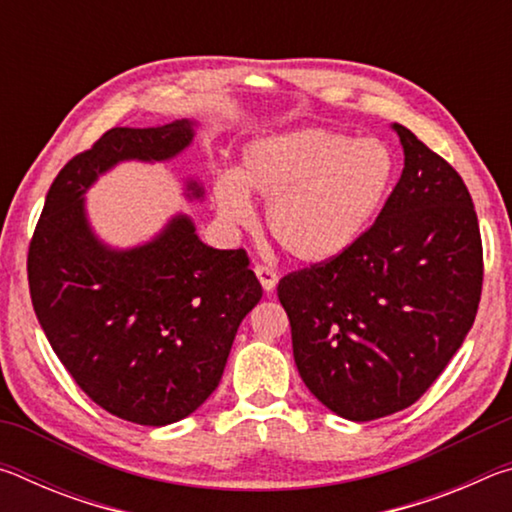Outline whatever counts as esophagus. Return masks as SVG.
Segmentation results:
<instances>
[{
	"label": "esophagus",
	"instance_id": "obj_1",
	"mask_svg": "<svg viewBox=\"0 0 512 512\" xmlns=\"http://www.w3.org/2000/svg\"><path fill=\"white\" fill-rule=\"evenodd\" d=\"M255 275H257V280L262 282L264 291H273L277 287V273L273 271V268H268L264 264H257L255 266Z\"/></svg>",
	"mask_w": 512,
	"mask_h": 512
}]
</instances>
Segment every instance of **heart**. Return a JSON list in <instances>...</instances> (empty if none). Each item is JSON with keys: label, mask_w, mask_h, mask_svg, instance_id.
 <instances>
[{"label": "heart", "mask_w": 512, "mask_h": 512, "mask_svg": "<svg viewBox=\"0 0 512 512\" xmlns=\"http://www.w3.org/2000/svg\"><path fill=\"white\" fill-rule=\"evenodd\" d=\"M393 178V153L375 137L298 128L250 142L237 176L216 180L214 201L225 221L248 228L255 223L248 194L262 196L277 244L296 262L323 264L366 232Z\"/></svg>", "instance_id": "heart-1"}]
</instances>
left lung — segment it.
Segmentation results:
<instances>
[{
    "mask_svg": "<svg viewBox=\"0 0 512 512\" xmlns=\"http://www.w3.org/2000/svg\"><path fill=\"white\" fill-rule=\"evenodd\" d=\"M393 131L404 169L377 221L339 257L277 284L302 381L354 422L418 402L481 300V232L463 178L409 128Z\"/></svg>",
    "mask_w": 512,
    "mask_h": 512,
    "instance_id": "8db88e82",
    "label": "left lung"
}]
</instances>
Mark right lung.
<instances>
[{
	"label": "right lung",
	"instance_id": "right-lung-1",
	"mask_svg": "<svg viewBox=\"0 0 512 512\" xmlns=\"http://www.w3.org/2000/svg\"><path fill=\"white\" fill-rule=\"evenodd\" d=\"M192 140L187 119L110 128L60 169L29 246L31 302L60 363L101 409L146 427L183 420L214 393L262 284L246 250L205 246L187 214L142 246H106L83 194L119 162H167ZM187 196L203 187L189 180Z\"/></svg>",
	"mask_w": 512,
	"mask_h": 512
}]
</instances>
